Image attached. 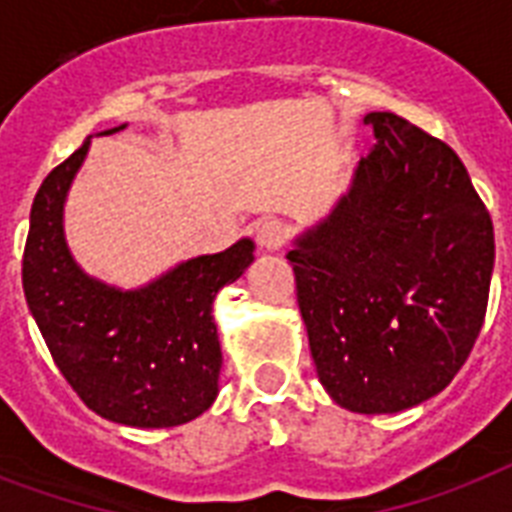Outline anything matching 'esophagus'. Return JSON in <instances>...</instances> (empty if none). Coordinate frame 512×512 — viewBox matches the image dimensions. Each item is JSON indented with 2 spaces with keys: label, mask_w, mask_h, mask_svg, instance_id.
I'll return each mask as SVG.
<instances>
[{
  "label": "esophagus",
  "mask_w": 512,
  "mask_h": 512,
  "mask_svg": "<svg viewBox=\"0 0 512 512\" xmlns=\"http://www.w3.org/2000/svg\"><path fill=\"white\" fill-rule=\"evenodd\" d=\"M289 239V228L279 217H265L257 223V241L265 249H281Z\"/></svg>",
  "instance_id": "obj_1"
}]
</instances>
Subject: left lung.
<instances>
[{
    "instance_id": "obj_1",
    "label": "left lung",
    "mask_w": 512,
    "mask_h": 512,
    "mask_svg": "<svg viewBox=\"0 0 512 512\" xmlns=\"http://www.w3.org/2000/svg\"><path fill=\"white\" fill-rule=\"evenodd\" d=\"M332 215L289 252L321 385L358 414L436 396L484 327L494 225L444 140L390 111Z\"/></svg>"
}]
</instances>
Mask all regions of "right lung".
<instances>
[{"instance_id": "add662e5", "label": "right lung", "mask_w": 512, "mask_h": 512, "mask_svg": "<svg viewBox=\"0 0 512 512\" xmlns=\"http://www.w3.org/2000/svg\"><path fill=\"white\" fill-rule=\"evenodd\" d=\"M122 127L106 130L111 135ZM90 140L36 191L23 292L52 361L92 412L130 428H172L207 412L223 366L212 303L255 260L249 239L193 257L135 292L84 276L63 239V201Z\"/></svg>"}]
</instances>
